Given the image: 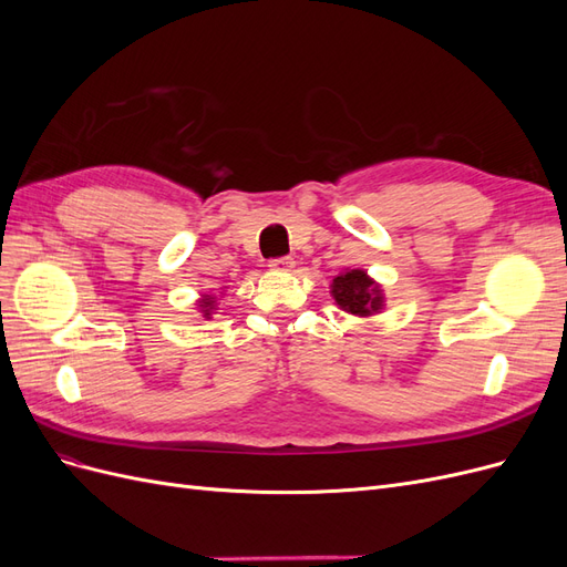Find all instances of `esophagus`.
<instances>
[{
	"instance_id": "1",
	"label": "esophagus",
	"mask_w": 567,
	"mask_h": 567,
	"mask_svg": "<svg viewBox=\"0 0 567 567\" xmlns=\"http://www.w3.org/2000/svg\"><path fill=\"white\" fill-rule=\"evenodd\" d=\"M293 257H277V260H271L269 262V269H274V271H290L293 269Z\"/></svg>"
}]
</instances>
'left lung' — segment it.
Returning a JSON list of instances; mask_svg holds the SVG:
<instances>
[{
  "label": "left lung",
  "mask_w": 567,
  "mask_h": 567,
  "mask_svg": "<svg viewBox=\"0 0 567 567\" xmlns=\"http://www.w3.org/2000/svg\"><path fill=\"white\" fill-rule=\"evenodd\" d=\"M331 296L340 310L357 317H371L383 310V290L364 269H348L331 284Z\"/></svg>",
  "instance_id": "left-lung-1"
}]
</instances>
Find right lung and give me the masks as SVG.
<instances>
[{
    "label": "right lung",
    "instance_id": "add662e5",
    "mask_svg": "<svg viewBox=\"0 0 567 567\" xmlns=\"http://www.w3.org/2000/svg\"><path fill=\"white\" fill-rule=\"evenodd\" d=\"M198 307H200L203 317L210 319V315H213V310H215V298H213V296H203V298L198 300Z\"/></svg>",
    "mask_w": 567,
    "mask_h": 567
}]
</instances>
